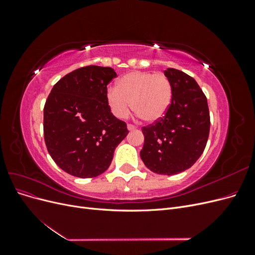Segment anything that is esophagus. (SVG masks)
Segmentation results:
<instances>
[{
    "label": "esophagus",
    "instance_id": "esophagus-1",
    "mask_svg": "<svg viewBox=\"0 0 255 255\" xmlns=\"http://www.w3.org/2000/svg\"><path fill=\"white\" fill-rule=\"evenodd\" d=\"M135 128H136L135 126H133V125H128V130H134Z\"/></svg>",
    "mask_w": 255,
    "mask_h": 255
}]
</instances>
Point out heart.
<instances>
[{"mask_svg":"<svg viewBox=\"0 0 255 255\" xmlns=\"http://www.w3.org/2000/svg\"><path fill=\"white\" fill-rule=\"evenodd\" d=\"M106 101L118 119L133 112L145 122H156L164 117L172 102V85L164 73L132 71L118 81L117 88H109Z\"/></svg>","mask_w":255,"mask_h":255,"instance_id":"1","label":"heart"}]
</instances>
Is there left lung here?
Wrapping results in <instances>:
<instances>
[{
    "label": "left lung",
    "instance_id": "8db88e82",
    "mask_svg": "<svg viewBox=\"0 0 255 255\" xmlns=\"http://www.w3.org/2000/svg\"><path fill=\"white\" fill-rule=\"evenodd\" d=\"M172 102L163 118L142 128L140 157L146 168L172 175L186 170L201 156L210 134L207 100L198 83L183 71L168 68Z\"/></svg>",
    "mask_w": 255,
    "mask_h": 255
}]
</instances>
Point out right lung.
Wrapping results in <instances>:
<instances>
[{
	"mask_svg": "<svg viewBox=\"0 0 255 255\" xmlns=\"http://www.w3.org/2000/svg\"><path fill=\"white\" fill-rule=\"evenodd\" d=\"M116 76L110 67L76 69L54 85L45 101L44 141L53 160L69 174H102L128 133L106 101L107 85Z\"/></svg>",
	"mask_w": 255,
	"mask_h": 255,
	"instance_id": "right-lung-1",
	"label": "right lung"
}]
</instances>
